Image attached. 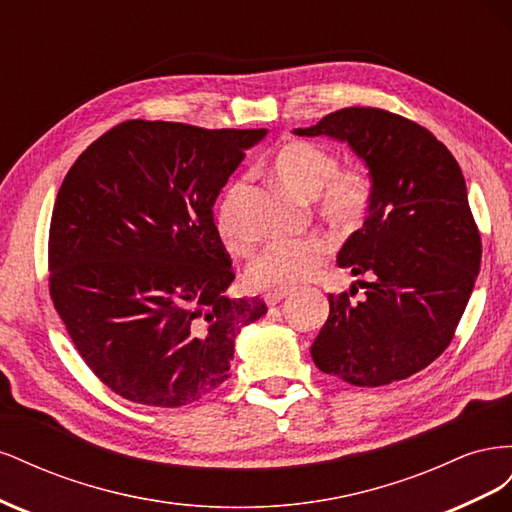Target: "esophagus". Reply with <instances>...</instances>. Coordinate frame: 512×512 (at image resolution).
<instances>
[{
	"label": "esophagus",
	"mask_w": 512,
	"mask_h": 512,
	"mask_svg": "<svg viewBox=\"0 0 512 512\" xmlns=\"http://www.w3.org/2000/svg\"><path fill=\"white\" fill-rule=\"evenodd\" d=\"M288 297H290L288 290H275V292L265 294V303H267V305H277V303L288 299Z\"/></svg>",
	"instance_id": "esophagus-1"
}]
</instances>
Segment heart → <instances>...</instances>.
<instances>
[{
    "label": "heart",
    "instance_id": "obj_1",
    "mask_svg": "<svg viewBox=\"0 0 512 512\" xmlns=\"http://www.w3.org/2000/svg\"><path fill=\"white\" fill-rule=\"evenodd\" d=\"M271 170L288 190L305 200H316L318 215L333 228H354L365 218L374 198L369 173L363 166L339 170L335 153L316 143H284L271 156ZM245 194V181H235L218 209L220 239L235 254H247L254 245L252 232L241 220ZM327 256V243L316 237L273 243L250 262L245 282L254 290H292L314 280Z\"/></svg>",
    "mask_w": 512,
    "mask_h": 512
}]
</instances>
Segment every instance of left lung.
<instances>
[{
  "label": "left lung",
  "instance_id": "1",
  "mask_svg": "<svg viewBox=\"0 0 512 512\" xmlns=\"http://www.w3.org/2000/svg\"><path fill=\"white\" fill-rule=\"evenodd\" d=\"M294 134L348 143L374 188L363 228L337 254L339 267L365 277L356 283L366 297L329 294L312 359L354 386L410 378L451 344L480 269L461 168L429 130L382 108H342Z\"/></svg>",
  "mask_w": 512,
  "mask_h": 512
}]
</instances>
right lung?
Listing matches in <instances>:
<instances>
[{
  "label": "right lung",
  "instance_id": "add662e5",
  "mask_svg": "<svg viewBox=\"0 0 512 512\" xmlns=\"http://www.w3.org/2000/svg\"><path fill=\"white\" fill-rule=\"evenodd\" d=\"M267 130L123 121L61 183L49 288L89 369L134 404L188 406L230 378L235 339L267 314L235 280L213 218L245 149Z\"/></svg>",
  "mask_w": 512,
  "mask_h": 512
}]
</instances>
